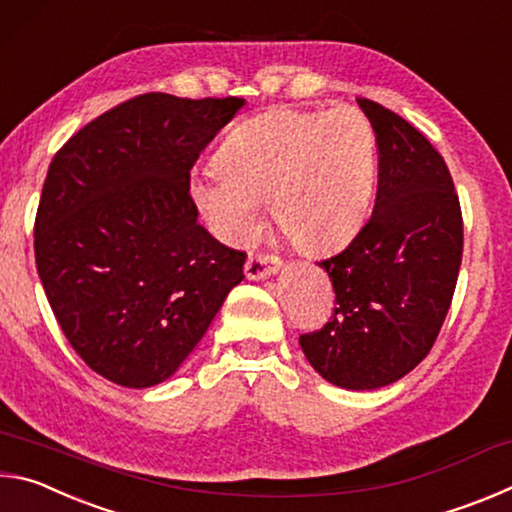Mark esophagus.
Segmentation results:
<instances>
[{
  "label": "esophagus",
  "instance_id": "obj_1",
  "mask_svg": "<svg viewBox=\"0 0 512 512\" xmlns=\"http://www.w3.org/2000/svg\"><path fill=\"white\" fill-rule=\"evenodd\" d=\"M280 264H282L280 257L268 255V253H255V255H248L244 271L248 280H262V277L275 273L277 268H280Z\"/></svg>",
  "mask_w": 512,
  "mask_h": 512
}]
</instances>
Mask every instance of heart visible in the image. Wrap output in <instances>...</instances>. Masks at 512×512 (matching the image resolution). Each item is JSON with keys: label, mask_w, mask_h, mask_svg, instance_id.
Segmentation results:
<instances>
[{"label": "heart", "mask_w": 512, "mask_h": 512, "mask_svg": "<svg viewBox=\"0 0 512 512\" xmlns=\"http://www.w3.org/2000/svg\"><path fill=\"white\" fill-rule=\"evenodd\" d=\"M375 192V135L363 112L271 108L225 137L216 167L189 178V196L225 244H246L271 207L280 235L327 253L357 235Z\"/></svg>", "instance_id": "obj_1"}]
</instances>
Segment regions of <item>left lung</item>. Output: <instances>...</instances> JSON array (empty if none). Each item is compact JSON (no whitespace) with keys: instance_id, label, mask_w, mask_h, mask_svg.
Segmentation results:
<instances>
[{"instance_id":"8db88e82","label":"left lung","mask_w":512,"mask_h":512,"mask_svg":"<svg viewBox=\"0 0 512 512\" xmlns=\"http://www.w3.org/2000/svg\"><path fill=\"white\" fill-rule=\"evenodd\" d=\"M375 131V210L348 248L320 259L334 316L300 334L320 377L350 391L393 384L427 357L452 305L463 257V214L452 173L409 121L357 99Z\"/></svg>"}]
</instances>
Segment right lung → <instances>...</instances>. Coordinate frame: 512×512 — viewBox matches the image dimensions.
I'll use <instances>...</instances> for the list:
<instances>
[{
    "mask_svg": "<svg viewBox=\"0 0 512 512\" xmlns=\"http://www.w3.org/2000/svg\"><path fill=\"white\" fill-rule=\"evenodd\" d=\"M241 97L149 92L92 119L49 164L33 250L74 352L108 381L169 379L244 280V250L198 223L189 178Z\"/></svg>",
    "mask_w": 512,
    "mask_h": 512,
    "instance_id": "add662e5",
    "label": "right lung"
}]
</instances>
